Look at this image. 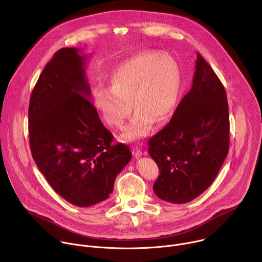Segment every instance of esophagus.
Wrapping results in <instances>:
<instances>
[{"mask_svg": "<svg viewBox=\"0 0 262 262\" xmlns=\"http://www.w3.org/2000/svg\"><path fill=\"white\" fill-rule=\"evenodd\" d=\"M133 155H134V157H135L136 159H138V158H140V157L143 156V151L141 150V149H140L138 146H135V147L133 148Z\"/></svg>", "mask_w": 262, "mask_h": 262, "instance_id": "1", "label": "esophagus"}]
</instances>
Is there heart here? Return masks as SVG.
Instances as JSON below:
<instances>
[{
    "label": "heart",
    "instance_id": "heart-1",
    "mask_svg": "<svg viewBox=\"0 0 262 262\" xmlns=\"http://www.w3.org/2000/svg\"><path fill=\"white\" fill-rule=\"evenodd\" d=\"M110 88L96 85L94 106L110 126L121 127L136 108L121 139L133 142L151 133L156 119L163 121L175 110L182 86L176 60L156 51L142 52L120 63L108 77Z\"/></svg>",
    "mask_w": 262,
    "mask_h": 262
}]
</instances>
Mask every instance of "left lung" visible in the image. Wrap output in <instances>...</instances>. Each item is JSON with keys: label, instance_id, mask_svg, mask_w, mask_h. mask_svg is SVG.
Segmentation results:
<instances>
[{"label": "left lung", "instance_id": "obj_1", "mask_svg": "<svg viewBox=\"0 0 262 262\" xmlns=\"http://www.w3.org/2000/svg\"><path fill=\"white\" fill-rule=\"evenodd\" d=\"M160 168L156 195L171 203L200 196L217 175L229 149V111L225 88L198 53L193 85L170 122L148 141Z\"/></svg>", "mask_w": 262, "mask_h": 262}]
</instances>
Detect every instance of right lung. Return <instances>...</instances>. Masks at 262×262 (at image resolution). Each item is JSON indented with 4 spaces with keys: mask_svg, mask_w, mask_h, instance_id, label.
Here are the masks:
<instances>
[{
    "mask_svg": "<svg viewBox=\"0 0 262 262\" xmlns=\"http://www.w3.org/2000/svg\"><path fill=\"white\" fill-rule=\"evenodd\" d=\"M87 56L77 48L59 50L37 81L29 105L32 157L57 194L88 207L108 198L117 175L132 159L90 101Z\"/></svg>",
    "mask_w": 262,
    "mask_h": 262,
    "instance_id": "right-lung-1",
    "label": "right lung"
}]
</instances>
